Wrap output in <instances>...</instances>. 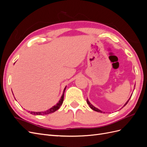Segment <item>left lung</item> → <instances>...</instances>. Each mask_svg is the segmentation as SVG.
Instances as JSON below:
<instances>
[{
  "label": "left lung",
  "instance_id": "left-lung-1",
  "mask_svg": "<svg viewBox=\"0 0 147 147\" xmlns=\"http://www.w3.org/2000/svg\"><path fill=\"white\" fill-rule=\"evenodd\" d=\"M135 85H136V84H135ZM131 96H132V95L131 96V97H129V99H128V100H127V101L126 102V104L124 105V106H123V107H124V106H125V105H126L127 104V102H129V99H131ZM86 102H87V104L89 105V106H90V108H91L92 110H94V111H96V112H100V113H102V112H102V111H101L100 110H99V109H97V108L95 107H94V105H92V104L90 103V102L88 100V99H87V100H86ZM122 108H123V107H122Z\"/></svg>",
  "mask_w": 147,
  "mask_h": 147
}]
</instances>
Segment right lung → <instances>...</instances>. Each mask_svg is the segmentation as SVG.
Here are the masks:
<instances>
[{"instance_id": "add662e5", "label": "right lung", "mask_w": 147, "mask_h": 147, "mask_svg": "<svg viewBox=\"0 0 147 147\" xmlns=\"http://www.w3.org/2000/svg\"><path fill=\"white\" fill-rule=\"evenodd\" d=\"M66 86H65V88L64 89L63 94V95H62V96H61V97L60 100H59V102H57V103L55 105L53 106L51 108H50V109H48V110L45 111V112H30V111H29V112H30V113L32 114V115H47V114L52 113H53V112H56V111L57 110H58V109L60 108V107L61 106V105L63 104V103L64 92H65V90Z\"/></svg>"}]
</instances>
